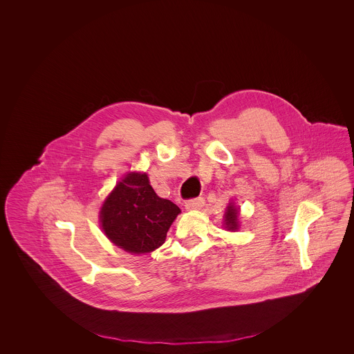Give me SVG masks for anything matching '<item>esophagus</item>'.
<instances>
[{
  "instance_id": "1",
  "label": "esophagus",
  "mask_w": 354,
  "mask_h": 354,
  "mask_svg": "<svg viewBox=\"0 0 354 354\" xmlns=\"http://www.w3.org/2000/svg\"><path fill=\"white\" fill-rule=\"evenodd\" d=\"M204 205V199L203 198H195L189 199L185 204V209H199Z\"/></svg>"
}]
</instances>
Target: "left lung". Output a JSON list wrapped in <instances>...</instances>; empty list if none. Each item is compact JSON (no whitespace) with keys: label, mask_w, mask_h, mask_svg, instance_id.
I'll return each instance as SVG.
<instances>
[{"label":"left lung","mask_w":354,"mask_h":354,"mask_svg":"<svg viewBox=\"0 0 354 354\" xmlns=\"http://www.w3.org/2000/svg\"><path fill=\"white\" fill-rule=\"evenodd\" d=\"M225 228H228V231H236L237 230V216H239V209L236 208L232 203H230V205L227 207V212H225Z\"/></svg>","instance_id":"left-lung-1"}]
</instances>
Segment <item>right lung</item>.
Masks as SVG:
<instances>
[{
	"label": "right lung",
	"instance_id": "1",
	"mask_svg": "<svg viewBox=\"0 0 354 354\" xmlns=\"http://www.w3.org/2000/svg\"><path fill=\"white\" fill-rule=\"evenodd\" d=\"M179 212L176 204L155 194L146 174L131 172L103 203L102 230L127 252H151L165 243Z\"/></svg>",
	"mask_w": 354,
	"mask_h": 354
}]
</instances>
